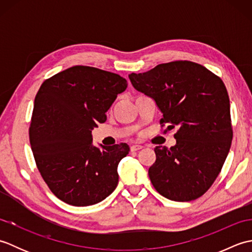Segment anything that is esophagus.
I'll return each mask as SVG.
<instances>
[{
    "label": "esophagus",
    "mask_w": 252,
    "mask_h": 252,
    "mask_svg": "<svg viewBox=\"0 0 252 252\" xmlns=\"http://www.w3.org/2000/svg\"><path fill=\"white\" fill-rule=\"evenodd\" d=\"M143 146L142 145H132L131 146V152H137L140 151V149H142Z\"/></svg>",
    "instance_id": "1"
}]
</instances>
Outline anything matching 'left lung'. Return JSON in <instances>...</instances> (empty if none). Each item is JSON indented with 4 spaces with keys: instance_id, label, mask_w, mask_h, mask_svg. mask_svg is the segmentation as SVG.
Segmentation results:
<instances>
[{
    "instance_id": "8db88e82",
    "label": "left lung",
    "mask_w": 252,
    "mask_h": 252,
    "mask_svg": "<svg viewBox=\"0 0 252 252\" xmlns=\"http://www.w3.org/2000/svg\"><path fill=\"white\" fill-rule=\"evenodd\" d=\"M137 91L156 101L163 133L176 129L175 146L155 148L149 179L160 195L190 201L210 189L227 157L233 129L227 90L220 77L199 63L175 61L131 73Z\"/></svg>"
}]
</instances>
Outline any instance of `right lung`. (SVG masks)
I'll use <instances>...</instances> for the list:
<instances>
[{
	"label": "right lung",
	"mask_w": 252,
	"mask_h": 252,
	"mask_svg": "<svg viewBox=\"0 0 252 252\" xmlns=\"http://www.w3.org/2000/svg\"><path fill=\"white\" fill-rule=\"evenodd\" d=\"M119 74L73 66L46 79L35 95L29 140L36 168L57 198L71 206L95 205L118 185L126 143L93 146L92 131L125 92Z\"/></svg>",
	"instance_id": "add662e5"
}]
</instances>
